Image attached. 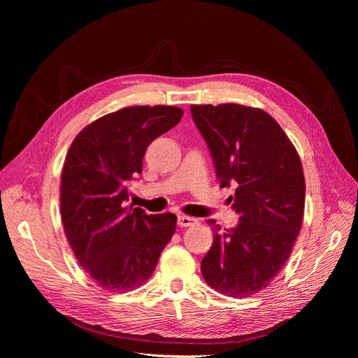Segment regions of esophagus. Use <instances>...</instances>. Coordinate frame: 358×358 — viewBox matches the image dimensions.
<instances>
[{
  "mask_svg": "<svg viewBox=\"0 0 358 358\" xmlns=\"http://www.w3.org/2000/svg\"><path fill=\"white\" fill-rule=\"evenodd\" d=\"M197 222L196 218H191V216L187 215H179L178 216V225L182 227V229H187V227H191Z\"/></svg>",
  "mask_w": 358,
  "mask_h": 358,
  "instance_id": "34e87169",
  "label": "esophagus"
}]
</instances>
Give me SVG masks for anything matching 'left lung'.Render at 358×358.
Masks as SVG:
<instances>
[{
    "instance_id": "obj_1",
    "label": "left lung",
    "mask_w": 358,
    "mask_h": 358,
    "mask_svg": "<svg viewBox=\"0 0 358 358\" xmlns=\"http://www.w3.org/2000/svg\"><path fill=\"white\" fill-rule=\"evenodd\" d=\"M191 115L221 187L236 188L230 201L241 213L234 229L213 227L201 275L224 296H254L282 270L301 229L306 183L300 157L280 125L258 107L192 104Z\"/></svg>"
}]
</instances>
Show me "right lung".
<instances>
[{
    "instance_id": "right-lung-1",
    "label": "right lung",
    "mask_w": 358,
    "mask_h": 358,
    "mask_svg": "<svg viewBox=\"0 0 358 358\" xmlns=\"http://www.w3.org/2000/svg\"><path fill=\"white\" fill-rule=\"evenodd\" d=\"M175 106H133L104 115L74 137L61 173V220L82 268L110 292L150 278L176 231V215L128 209L127 185L148 146L180 122Z\"/></svg>"
}]
</instances>
